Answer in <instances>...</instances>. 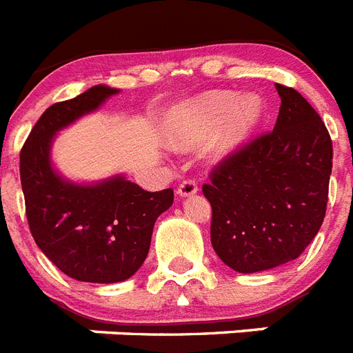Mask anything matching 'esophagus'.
Instances as JSON below:
<instances>
[{
    "label": "esophagus",
    "mask_w": 353,
    "mask_h": 353,
    "mask_svg": "<svg viewBox=\"0 0 353 353\" xmlns=\"http://www.w3.org/2000/svg\"><path fill=\"white\" fill-rule=\"evenodd\" d=\"M196 191H199V185L194 184V180H184V182L179 185L176 193H179V196L185 199V196H193Z\"/></svg>",
    "instance_id": "esophagus-1"
}]
</instances>
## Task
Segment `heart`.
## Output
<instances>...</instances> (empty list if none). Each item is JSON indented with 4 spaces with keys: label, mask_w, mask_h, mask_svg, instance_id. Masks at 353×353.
Masks as SVG:
<instances>
[{
    "label": "heart",
    "mask_w": 353,
    "mask_h": 353,
    "mask_svg": "<svg viewBox=\"0 0 353 353\" xmlns=\"http://www.w3.org/2000/svg\"><path fill=\"white\" fill-rule=\"evenodd\" d=\"M264 103L255 92L211 91L180 103L163 120V140L173 149L205 145L211 162L230 159L250 140L262 120Z\"/></svg>",
    "instance_id": "b5f03b06"
}]
</instances>
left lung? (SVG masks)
Segmentation results:
<instances>
[{
  "label": "left lung",
  "instance_id": "obj_1",
  "mask_svg": "<svg viewBox=\"0 0 353 353\" xmlns=\"http://www.w3.org/2000/svg\"><path fill=\"white\" fill-rule=\"evenodd\" d=\"M281 109L262 134L215 168L210 200L211 244L225 266L256 273L295 261L326 213L332 140L303 94L275 83Z\"/></svg>",
  "mask_w": 353,
  "mask_h": 353
}]
</instances>
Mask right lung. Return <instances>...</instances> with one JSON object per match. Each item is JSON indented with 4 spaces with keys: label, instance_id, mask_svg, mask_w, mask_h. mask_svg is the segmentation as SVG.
Masks as SVG:
<instances>
[{
    "label": "right lung",
    "instance_id": "obj_1",
    "mask_svg": "<svg viewBox=\"0 0 353 353\" xmlns=\"http://www.w3.org/2000/svg\"><path fill=\"white\" fill-rule=\"evenodd\" d=\"M120 89L94 85L72 100L50 105L30 131L19 154L27 221L38 248L58 270L81 283L114 284L140 270L154 222L173 204V190L151 193L112 174L74 182L52 163L61 129L98 111Z\"/></svg>",
    "mask_w": 353,
    "mask_h": 353
}]
</instances>
